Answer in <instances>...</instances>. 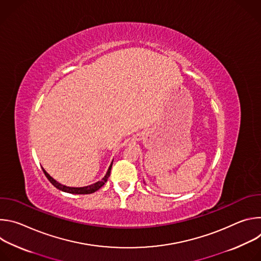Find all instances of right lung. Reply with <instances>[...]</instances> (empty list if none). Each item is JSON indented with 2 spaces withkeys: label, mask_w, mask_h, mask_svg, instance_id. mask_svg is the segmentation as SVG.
I'll return each instance as SVG.
<instances>
[{
  "label": "right lung",
  "mask_w": 261,
  "mask_h": 261,
  "mask_svg": "<svg viewBox=\"0 0 261 261\" xmlns=\"http://www.w3.org/2000/svg\"><path fill=\"white\" fill-rule=\"evenodd\" d=\"M111 166H113V163L110 164V166H109V168H108V170H107V173L105 174V176H104L101 180H99V181H97V182H95V184H93V185H91V186H87V187H82V188L67 187V186H64V185L58 182V181H57L56 179H54L43 168H42V169H43V172H44L45 176L47 177V179L55 186L56 188H58L59 190H62V191H64V192H68V193H72V194H91V193H94V192H96L97 190H99V189L102 187V186L107 181V179H108V177H109V174H110Z\"/></svg>",
  "instance_id": "add662e5"
}]
</instances>
